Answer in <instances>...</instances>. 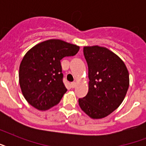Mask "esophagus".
Wrapping results in <instances>:
<instances>
[{
  "instance_id": "esophagus-1",
  "label": "esophagus",
  "mask_w": 146,
  "mask_h": 146,
  "mask_svg": "<svg viewBox=\"0 0 146 146\" xmlns=\"http://www.w3.org/2000/svg\"><path fill=\"white\" fill-rule=\"evenodd\" d=\"M76 85V82H71L70 86H71V87H72V88H75Z\"/></svg>"
}]
</instances>
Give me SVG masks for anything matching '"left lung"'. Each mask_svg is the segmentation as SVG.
Segmentation results:
<instances>
[{
  "mask_svg": "<svg viewBox=\"0 0 146 146\" xmlns=\"http://www.w3.org/2000/svg\"><path fill=\"white\" fill-rule=\"evenodd\" d=\"M83 54L89 68V92L79 98V104L90 117H105L124 99L129 73L122 60L106 48L84 47Z\"/></svg>",
  "mask_w": 146,
  "mask_h": 146,
  "instance_id": "8db88e82",
  "label": "left lung"
}]
</instances>
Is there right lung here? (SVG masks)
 <instances>
[{"instance_id":"right-lung-1","label":"right lung","mask_w":146,"mask_h":146,"mask_svg":"<svg viewBox=\"0 0 146 146\" xmlns=\"http://www.w3.org/2000/svg\"><path fill=\"white\" fill-rule=\"evenodd\" d=\"M80 47L59 39L41 42L29 50L19 66V80L24 98L40 111L55 106L67 91L60 60L74 56Z\"/></svg>"}]
</instances>
